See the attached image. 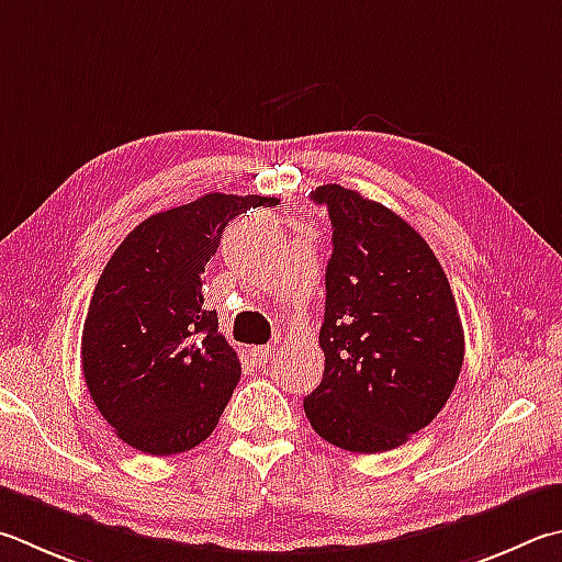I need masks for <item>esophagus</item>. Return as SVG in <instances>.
Returning <instances> with one entry per match:
<instances>
[{
    "label": "esophagus",
    "instance_id": "34e87169",
    "mask_svg": "<svg viewBox=\"0 0 562 562\" xmlns=\"http://www.w3.org/2000/svg\"><path fill=\"white\" fill-rule=\"evenodd\" d=\"M248 356H250L255 366H265L274 356V349H272L270 344L268 346H252V349L248 351Z\"/></svg>",
    "mask_w": 562,
    "mask_h": 562
}]
</instances>
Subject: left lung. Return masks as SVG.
Here are the masks:
<instances>
[{
  "mask_svg": "<svg viewBox=\"0 0 562 562\" xmlns=\"http://www.w3.org/2000/svg\"><path fill=\"white\" fill-rule=\"evenodd\" d=\"M331 218L319 346L324 379L304 397L314 432L341 450L405 445L450 401L464 329L442 265L411 223L339 183L312 191Z\"/></svg>",
  "mask_w": 562,
  "mask_h": 562,
  "instance_id": "1",
  "label": "left lung"
}]
</instances>
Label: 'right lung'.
I'll return each instance as SVG.
<instances>
[{
  "instance_id": "right-lung-1",
  "label": "right lung",
  "mask_w": 562,
  "mask_h": 562,
  "mask_svg": "<svg viewBox=\"0 0 562 562\" xmlns=\"http://www.w3.org/2000/svg\"><path fill=\"white\" fill-rule=\"evenodd\" d=\"M270 196L206 193L155 213L112 252L83 324L80 363L100 415L122 442L167 457L218 425L240 361L218 314L203 307V270L223 228Z\"/></svg>"
}]
</instances>
